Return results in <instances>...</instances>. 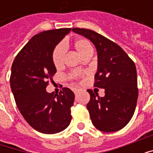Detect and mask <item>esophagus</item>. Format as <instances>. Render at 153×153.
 <instances>
[{"instance_id":"34e87169","label":"esophagus","mask_w":153,"mask_h":153,"mask_svg":"<svg viewBox=\"0 0 153 153\" xmlns=\"http://www.w3.org/2000/svg\"><path fill=\"white\" fill-rule=\"evenodd\" d=\"M73 91H74V94H77V93H79V90L77 89V88H74Z\"/></svg>"}]
</instances>
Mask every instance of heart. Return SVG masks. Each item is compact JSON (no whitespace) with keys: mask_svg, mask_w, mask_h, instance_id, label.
I'll return each instance as SVG.
<instances>
[{"mask_svg":"<svg viewBox=\"0 0 153 153\" xmlns=\"http://www.w3.org/2000/svg\"><path fill=\"white\" fill-rule=\"evenodd\" d=\"M74 47L81 56L84 57L92 56L93 48L89 41L86 38H77L74 42ZM66 51V47L64 43L58 44L52 51V62L56 68H60L63 65L65 56Z\"/></svg>","mask_w":153,"mask_h":153,"instance_id":"1","label":"heart"}]
</instances>
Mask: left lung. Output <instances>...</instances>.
<instances>
[{
  "label": "left lung",
  "instance_id": "8db88e82",
  "mask_svg": "<svg viewBox=\"0 0 153 153\" xmlns=\"http://www.w3.org/2000/svg\"><path fill=\"white\" fill-rule=\"evenodd\" d=\"M74 33L88 38L96 47L98 57L94 87L104 88L103 97L88 89L87 104L93 125L105 133L118 131L134 115L138 89L135 64L119 45L96 32L74 28Z\"/></svg>",
  "mask_w": 153,
  "mask_h": 153
}]
</instances>
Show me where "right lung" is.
<instances>
[{"instance_id":"1","label":"right lung","mask_w":153,"mask_h":153,"mask_svg":"<svg viewBox=\"0 0 153 153\" xmlns=\"http://www.w3.org/2000/svg\"><path fill=\"white\" fill-rule=\"evenodd\" d=\"M70 30L59 28L34 35L12 64L10 82L18 109L29 125L42 134L63 131L72 120L74 93L68 88L59 94L46 90L56 73L52 51Z\"/></svg>"}]
</instances>
